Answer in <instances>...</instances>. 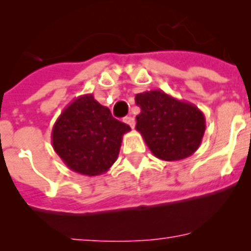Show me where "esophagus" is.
Listing matches in <instances>:
<instances>
[{"instance_id": "34e87169", "label": "esophagus", "mask_w": 251, "mask_h": 251, "mask_svg": "<svg viewBox=\"0 0 251 251\" xmlns=\"http://www.w3.org/2000/svg\"><path fill=\"white\" fill-rule=\"evenodd\" d=\"M124 122H126L131 129H134V126H135V120L133 117H125L124 118Z\"/></svg>"}]
</instances>
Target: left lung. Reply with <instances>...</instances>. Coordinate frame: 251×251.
<instances>
[{
    "label": "left lung",
    "instance_id": "1",
    "mask_svg": "<svg viewBox=\"0 0 251 251\" xmlns=\"http://www.w3.org/2000/svg\"><path fill=\"white\" fill-rule=\"evenodd\" d=\"M135 104L141 108L135 129L157 159L182 160L198 150L206 130L198 106L160 90L137 94Z\"/></svg>",
    "mask_w": 251,
    "mask_h": 251
}]
</instances>
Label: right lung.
Listing matches in <instances>:
<instances>
[{"label": "right lung", "instance_id": "add662e5", "mask_svg": "<svg viewBox=\"0 0 251 251\" xmlns=\"http://www.w3.org/2000/svg\"><path fill=\"white\" fill-rule=\"evenodd\" d=\"M130 126L112 117L94 95L69 104L52 129V146L66 167L84 176L105 173L117 160L124 134Z\"/></svg>", "mask_w": 251, "mask_h": 251}]
</instances>
